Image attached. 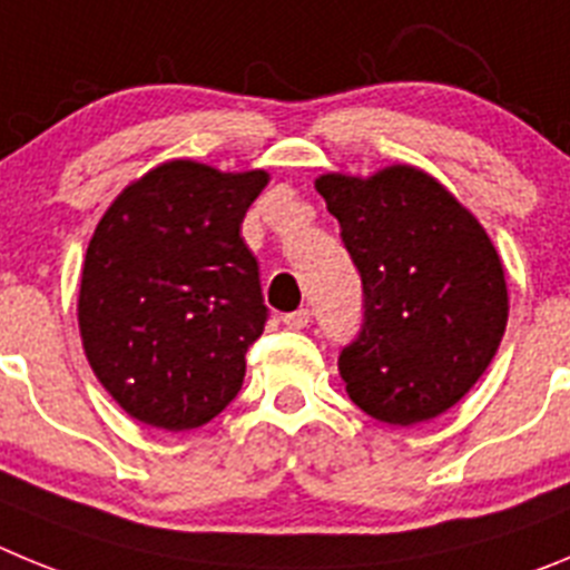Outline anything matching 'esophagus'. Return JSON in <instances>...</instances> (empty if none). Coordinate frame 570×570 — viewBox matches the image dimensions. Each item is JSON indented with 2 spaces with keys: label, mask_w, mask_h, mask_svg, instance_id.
<instances>
[{
  "label": "esophagus",
  "mask_w": 570,
  "mask_h": 570,
  "mask_svg": "<svg viewBox=\"0 0 570 570\" xmlns=\"http://www.w3.org/2000/svg\"><path fill=\"white\" fill-rule=\"evenodd\" d=\"M284 321L286 330H304L306 323H309V309H297V312H289V315L281 317Z\"/></svg>",
  "instance_id": "obj_1"
}]
</instances>
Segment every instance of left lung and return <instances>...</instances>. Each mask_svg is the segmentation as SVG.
<instances>
[{"label": "left lung", "instance_id": "left-lung-1", "mask_svg": "<svg viewBox=\"0 0 570 570\" xmlns=\"http://www.w3.org/2000/svg\"><path fill=\"white\" fill-rule=\"evenodd\" d=\"M315 189L363 281V330L337 357L348 397L389 425L440 417L483 377L509 323L489 233L412 164L323 173Z\"/></svg>", "mask_w": 570, "mask_h": 570}]
</instances>
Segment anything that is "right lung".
Returning <instances> with one entry per match:
<instances>
[{"label": "right lung", "mask_w": 570, "mask_h": 570, "mask_svg": "<svg viewBox=\"0 0 570 570\" xmlns=\"http://www.w3.org/2000/svg\"><path fill=\"white\" fill-rule=\"evenodd\" d=\"M266 184V170L173 158L127 184L96 224L76 306L81 346L138 423L198 429L238 394L266 321L240 224Z\"/></svg>", "instance_id": "1"}]
</instances>
